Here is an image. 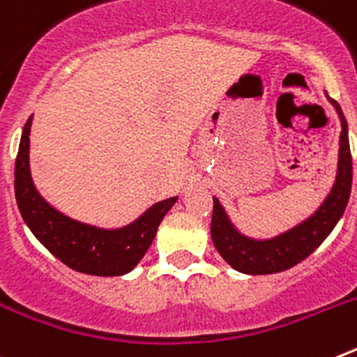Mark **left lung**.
Here are the masks:
<instances>
[{
	"label": "left lung",
	"mask_w": 357,
	"mask_h": 357,
	"mask_svg": "<svg viewBox=\"0 0 357 357\" xmlns=\"http://www.w3.org/2000/svg\"><path fill=\"white\" fill-rule=\"evenodd\" d=\"M331 103L336 107L342 119L338 175L324 206L309 220L275 239L254 241L236 232L227 214L223 213L220 202L213 198L211 238L220 255L238 272L248 273V275H268V273L284 272L288 268L295 266L326 241L327 236L340 222L342 214L345 213L352 189V155L345 116L338 103L334 100H331Z\"/></svg>",
	"instance_id": "8db88e82"
}]
</instances>
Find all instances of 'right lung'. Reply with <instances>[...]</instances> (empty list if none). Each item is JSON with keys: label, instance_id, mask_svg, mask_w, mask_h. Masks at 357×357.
I'll list each match as a JSON object with an SVG mask.
<instances>
[{"label": "right lung", "instance_id": "1", "mask_svg": "<svg viewBox=\"0 0 357 357\" xmlns=\"http://www.w3.org/2000/svg\"><path fill=\"white\" fill-rule=\"evenodd\" d=\"M31 116L23 128L15 157V200L24 223L37 239L66 266L89 275L112 277L128 273L143 259L155 238L162 218L176 197L162 200L132 225L119 230H102L84 225L50 207L33 188L28 166Z\"/></svg>", "mask_w": 357, "mask_h": 357}]
</instances>
